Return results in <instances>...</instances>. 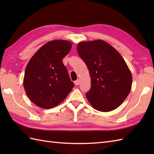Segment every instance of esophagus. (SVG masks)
I'll return each instance as SVG.
<instances>
[{"mask_svg":"<svg viewBox=\"0 0 154 154\" xmlns=\"http://www.w3.org/2000/svg\"><path fill=\"white\" fill-rule=\"evenodd\" d=\"M75 85H79L80 84V79H77V81H75L74 82Z\"/></svg>","mask_w":154,"mask_h":154,"instance_id":"obj_1","label":"esophagus"}]
</instances>
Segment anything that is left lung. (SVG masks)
<instances>
[{"instance_id": "left-lung-1", "label": "left lung", "mask_w": 154, "mask_h": 154, "mask_svg": "<svg viewBox=\"0 0 154 154\" xmlns=\"http://www.w3.org/2000/svg\"><path fill=\"white\" fill-rule=\"evenodd\" d=\"M80 57L89 71L91 87L86 97L91 105L101 112L119 107L131 90L132 77L121 55L106 42H80Z\"/></svg>"}]
</instances>
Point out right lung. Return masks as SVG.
Instances as JSON below:
<instances>
[{"label": "right lung", "mask_w": 154, "mask_h": 154, "mask_svg": "<svg viewBox=\"0 0 154 154\" xmlns=\"http://www.w3.org/2000/svg\"><path fill=\"white\" fill-rule=\"evenodd\" d=\"M66 40L48 42L29 61L24 77V87L32 103L42 109L61 103L74 87L63 58L71 49Z\"/></svg>", "instance_id": "add662e5"}]
</instances>
